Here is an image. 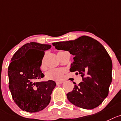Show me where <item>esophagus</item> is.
Wrapping results in <instances>:
<instances>
[{
    "mask_svg": "<svg viewBox=\"0 0 121 121\" xmlns=\"http://www.w3.org/2000/svg\"><path fill=\"white\" fill-rule=\"evenodd\" d=\"M63 81H56V84L57 85H59V84H61L63 83Z\"/></svg>",
    "mask_w": 121,
    "mask_h": 121,
    "instance_id": "esophagus-1",
    "label": "esophagus"
}]
</instances>
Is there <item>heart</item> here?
I'll return each instance as SVG.
<instances>
[{
    "label": "heart",
    "mask_w": 121,
    "mask_h": 121,
    "mask_svg": "<svg viewBox=\"0 0 121 121\" xmlns=\"http://www.w3.org/2000/svg\"><path fill=\"white\" fill-rule=\"evenodd\" d=\"M58 52V53H59ZM41 68L42 69L44 68V65L43 62H42ZM65 70L61 68H53L50 69L46 73V78L49 80H54V81H59L61 80L64 77V73Z\"/></svg>",
    "instance_id": "1"
}]
</instances>
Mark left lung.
<instances>
[{
	"label": "left lung",
	"instance_id": "left-lung-1",
	"mask_svg": "<svg viewBox=\"0 0 121 121\" xmlns=\"http://www.w3.org/2000/svg\"><path fill=\"white\" fill-rule=\"evenodd\" d=\"M53 45L74 56L70 71H78L82 77V82H73V90L66 94L68 100L85 109H94L102 104L109 94L112 80V62L105 48L86 35L75 40L53 43Z\"/></svg>",
	"mask_w": 121,
	"mask_h": 121
}]
</instances>
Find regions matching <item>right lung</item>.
I'll return each mask as SVG.
<instances>
[{
    "mask_svg": "<svg viewBox=\"0 0 121 121\" xmlns=\"http://www.w3.org/2000/svg\"><path fill=\"white\" fill-rule=\"evenodd\" d=\"M49 44L35 42L19 48L8 67L9 88L15 103L24 111L30 113L44 109L50 103L54 81H39L44 75L40 70L44 51Z\"/></svg>",
    "mask_w": 121,
    "mask_h": 121,
    "instance_id": "1",
    "label": "right lung"
}]
</instances>
